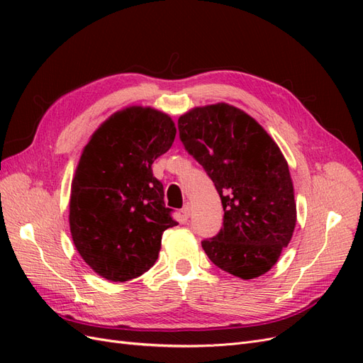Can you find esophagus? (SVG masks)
Segmentation results:
<instances>
[{
    "label": "esophagus",
    "instance_id": "1",
    "mask_svg": "<svg viewBox=\"0 0 363 363\" xmlns=\"http://www.w3.org/2000/svg\"><path fill=\"white\" fill-rule=\"evenodd\" d=\"M191 212H192V207H191V203H186L182 208V213L184 218H189L191 216Z\"/></svg>",
    "mask_w": 363,
    "mask_h": 363
}]
</instances>
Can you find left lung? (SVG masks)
I'll return each instance as SVG.
<instances>
[{
	"mask_svg": "<svg viewBox=\"0 0 363 363\" xmlns=\"http://www.w3.org/2000/svg\"><path fill=\"white\" fill-rule=\"evenodd\" d=\"M180 140L221 196L223 228L201 245L218 268L250 280L276 265L296 223L288 162L255 118L227 103L179 118Z\"/></svg>",
	"mask_w": 363,
	"mask_h": 363,
	"instance_id": "obj_1",
	"label": "left lung"
}]
</instances>
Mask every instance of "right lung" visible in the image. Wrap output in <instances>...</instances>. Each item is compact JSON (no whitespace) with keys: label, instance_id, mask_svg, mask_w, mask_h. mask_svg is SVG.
Instances as JSON below:
<instances>
[{"label":"right lung","instance_id":"right-lung-1","mask_svg":"<svg viewBox=\"0 0 363 363\" xmlns=\"http://www.w3.org/2000/svg\"><path fill=\"white\" fill-rule=\"evenodd\" d=\"M175 133L167 113L131 106L106 119L83 148L71 184L69 228L83 260L106 280L147 272L163 232L177 225L151 169Z\"/></svg>","mask_w":363,"mask_h":363}]
</instances>
